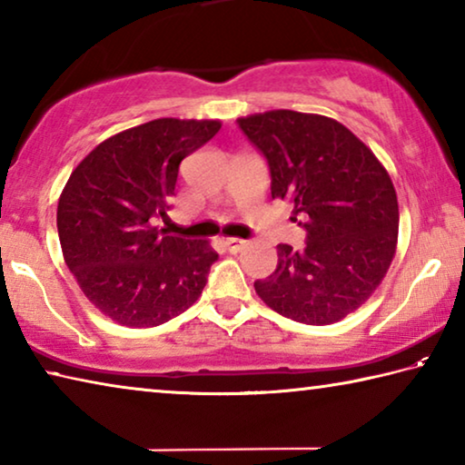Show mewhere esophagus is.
<instances>
[{"label": "esophagus", "instance_id": "esophagus-1", "mask_svg": "<svg viewBox=\"0 0 465 465\" xmlns=\"http://www.w3.org/2000/svg\"><path fill=\"white\" fill-rule=\"evenodd\" d=\"M225 248L235 254V252H240V250L246 248V242L240 240V238H230V240H225Z\"/></svg>", "mask_w": 465, "mask_h": 465}]
</instances>
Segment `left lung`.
Wrapping results in <instances>:
<instances>
[{
	"label": "left lung",
	"instance_id": "obj_1",
	"mask_svg": "<svg viewBox=\"0 0 465 465\" xmlns=\"http://www.w3.org/2000/svg\"><path fill=\"white\" fill-rule=\"evenodd\" d=\"M271 166L272 199L289 201L308 243L277 246V269L256 281L281 316L326 326L357 312L388 272L398 246V196L375 153L324 114L269 110L238 119Z\"/></svg>",
	"mask_w": 465,
	"mask_h": 465
}]
</instances>
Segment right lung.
I'll list each match as a JSON object with an SVG mask.
<instances>
[{"instance_id":"add662e5","label":"right lung","mask_w":465,"mask_h":465,"mask_svg":"<svg viewBox=\"0 0 465 465\" xmlns=\"http://www.w3.org/2000/svg\"><path fill=\"white\" fill-rule=\"evenodd\" d=\"M222 121L155 119L116 133L77 163L57 204L67 269L94 308L116 324L152 328L201 297L217 252L209 240L157 230L180 162Z\"/></svg>"}]
</instances>
